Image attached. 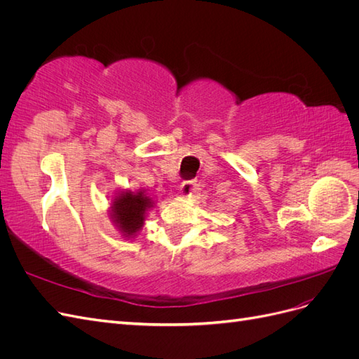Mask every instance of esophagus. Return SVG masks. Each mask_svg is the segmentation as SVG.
<instances>
[{
  "mask_svg": "<svg viewBox=\"0 0 359 359\" xmlns=\"http://www.w3.org/2000/svg\"><path fill=\"white\" fill-rule=\"evenodd\" d=\"M194 187H196L194 181H182L181 186H180L181 194H184V196H190V194L194 191Z\"/></svg>",
  "mask_w": 359,
  "mask_h": 359,
  "instance_id": "34e87169",
  "label": "esophagus"
}]
</instances>
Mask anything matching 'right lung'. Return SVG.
Segmentation results:
<instances>
[{"instance_id": "right-lung-1", "label": "right lung", "mask_w": 359, "mask_h": 359, "mask_svg": "<svg viewBox=\"0 0 359 359\" xmlns=\"http://www.w3.org/2000/svg\"><path fill=\"white\" fill-rule=\"evenodd\" d=\"M153 199L145 191H121L114 199L111 206V215L114 223L124 236H133L144 224L145 214L149 208H153Z\"/></svg>"}]
</instances>
